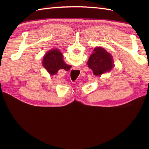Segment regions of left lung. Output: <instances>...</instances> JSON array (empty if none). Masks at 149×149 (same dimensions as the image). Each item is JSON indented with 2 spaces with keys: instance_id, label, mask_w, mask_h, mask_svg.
I'll return each instance as SVG.
<instances>
[{
  "instance_id": "left-lung-1",
  "label": "left lung",
  "mask_w": 149,
  "mask_h": 149,
  "mask_svg": "<svg viewBox=\"0 0 149 149\" xmlns=\"http://www.w3.org/2000/svg\"><path fill=\"white\" fill-rule=\"evenodd\" d=\"M87 65L93 70V74L100 76L109 72L114 66L112 56L100 47H97L90 56Z\"/></svg>"
}]
</instances>
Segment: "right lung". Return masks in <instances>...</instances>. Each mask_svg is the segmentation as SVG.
<instances>
[{
	"label": "right lung",
	"mask_w": 149,
	"mask_h": 149,
	"mask_svg": "<svg viewBox=\"0 0 149 149\" xmlns=\"http://www.w3.org/2000/svg\"><path fill=\"white\" fill-rule=\"evenodd\" d=\"M63 57L62 53L57 49L49 50L44 55L42 64L50 75L56 74L60 69L68 71L71 68L70 65H66L64 62Z\"/></svg>",
	"instance_id": "add662e5"
}]
</instances>
